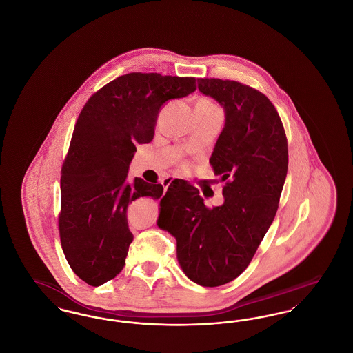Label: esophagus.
<instances>
[{
	"mask_svg": "<svg viewBox=\"0 0 353 353\" xmlns=\"http://www.w3.org/2000/svg\"><path fill=\"white\" fill-rule=\"evenodd\" d=\"M172 181H173V179H170V177H165V179L161 181L163 188H164V193L167 192V189H168L169 185L172 184Z\"/></svg>",
	"mask_w": 353,
	"mask_h": 353,
	"instance_id": "1",
	"label": "esophagus"
}]
</instances>
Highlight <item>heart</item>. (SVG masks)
I'll return each mask as SVG.
<instances>
[{
    "label": "heart",
    "instance_id": "heart-1",
    "mask_svg": "<svg viewBox=\"0 0 353 353\" xmlns=\"http://www.w3.org/2000/svg\"><path fill=\"white\" fill-rule=\"evenodd\" d=\"M181 167H183V168H184L185 164H183V165H181Z\"/></svg>",
    "mask_w": 353,
    "mask_h": 353
}]
</instances>
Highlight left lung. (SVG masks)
Segmentation results:
<instances>
[{"instance_id":"8db88e82","label":"left lung","mask_w":353,"mask_h":353,"mask_svg":"<svg viewBox=\"0 0 353 353\" xmlns=\"http://www.w3.org/2000/svg\"><path fill=\"white\" fill-rule=\"evenodd\" d=\"M199 90L226 114L209 161L225 183V202L209 208L197 188L173 180L160 201L157 225L176 238L186 276L217 287L246 270L269 230L285 185L288 148L279 114L261 91L219 78H200Z\"/></svg>"}]
</instances>
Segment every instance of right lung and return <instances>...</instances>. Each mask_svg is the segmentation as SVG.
I'll use <instances>...</instances> for the list:
<instances>
[{
    "mask_svg": "<svg viewBox=\"0 0 353 353\" xmlns=\"http://www.w3.org/2000/svg\"><path fill=\"white\" fill-rule=\"evenodd\" d=\"M196 78L131 72L103 85L85 101L61 172L58 228L71 270L87 285L114 279L125 265L134 234L128 205L160 199L163 185L127 172L136 144L150 143L161 105L196 91ZM177 184L189 186L185 180Z\"/></svg>",
    "mask_w": 353,
    "mask_h": 353,
    "instance_id": "add662e5",
    "label": "right lung"
}]
</instances>
